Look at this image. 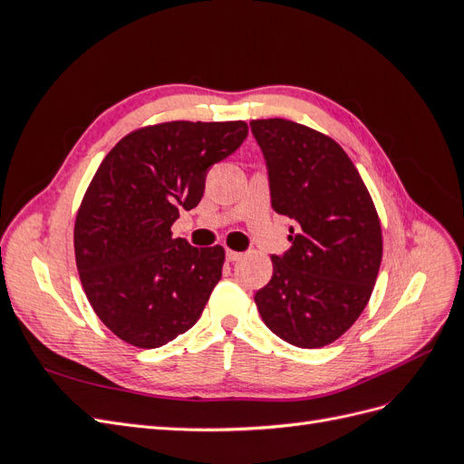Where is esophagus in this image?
Returning a JSON list of instances; mask_svg holds the SVG:
<instances>
[{
  "label": "esophagus",
  "instance_id": "1",
  "mask_svg": "<svg viewBox=\"0 0 464 464\" xmlns=\"http://www.w3.org/2000/svg\"><path fill=\"white\" fill-rule=\"evenodd\" d=\"M242 257V254L240 251H232V249H227V261H230V263H234V261H237Z\"/></svg>",
  "mask_w": 464,
  "mask_h": 464
}]
</instances>
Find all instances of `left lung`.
I'll return each instance as SVG.
<instances>
[{"label":"left lung","mask_w":464,"mask_h":464,"mask_svg":"<svg viewBox=\"0 0 464 464\" xmlns=\"http://www.w3.org/2000/svg\"><path fill=\"white\" fill-rule=\"evenodd\" d=\"M269 176L271 205L292 218L290 249L273 256L257 310L280 339L319 348L344 334L366 307L382 265L377 210L339 143L302 123L249 121Z\"/></svg>","instance_id":"8db88e82"}]
</instances>
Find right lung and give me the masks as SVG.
Instances as JSON below:
<instances>
[{"instance_id":"right-lung-1","label":"right lung","mask_w":464,"mask_h":464,"mask_svg":"<svg viewBox=\"0 0 464 464\" xmlns=\"http://www.w3.org/2000/svg\"><path fill=\"white\" fill-rule=\"evenodd\" d=\"M246 137L244 121H168L125 135L98 166L75 220V259L94 314L121 341L159 348L201 317L224 249L193 247L170 228Z\"/></svg>"}]
</instances>
